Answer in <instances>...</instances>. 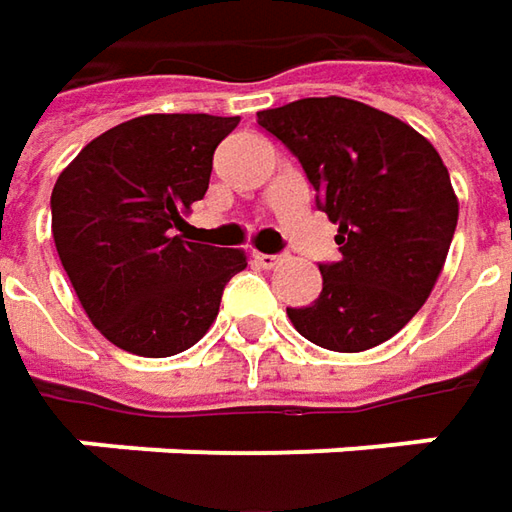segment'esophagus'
Returning a JSON list of instances; mask_svg holds the SVG:
<instances>
[{
    "label": "esophagus",
    "mask_w": 512,
    "mask_h": 512,
    "mask_svg": "<svg viewBox=\"0 0 512 512\" xmlns=\"http://www.w3.org/2000/svg\"><path fill=\"white\" fill-rule=\"evenodd\" d=\"M256 262L262 267H276L282 262V256L279 253H256Z\"/></svg>",
    "instance_id": "obj_1"
}]
</instances>
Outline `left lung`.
<instances>
[{"mask_svg":"<svg viewBox=\"0 0 512 512\" xmlns=\"http://www.w3.org/2000/svg\"><path fill=\"white\" fill-rule=\"evenodd\" d=\"M256 122L299 159L316 207L339 225V262L319 265V299L287 307L290 322L336 353L387 342L427 302L456 233L442 156L402 119L342 96L259 110Z\"/></svg>","mask_w":512,"mask_h":512,"instance_id":"obj_1","label":"left lung"}]
</instances>
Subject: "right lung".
Returning <instances> with one entry per match:
<instances>
[{
	"mask_svg": "<svg viewBox=\"0 0 512 512\" xmlns=\"http://www.w3.org/2000/svg\"><path fill=\"white\" fill-rule=\"evenodd\" d=\"M239 116L150 113L96 136L50 193L53 242L96 330L165 359L213 325L242 250L187 242L182 213L207 193L213 153Z\"/></svg>",
	"mask_w": 512,
	"mask_h": 512,
	"instance_id": "obj_1",
	"label": "right lung"
}]
</instances>
